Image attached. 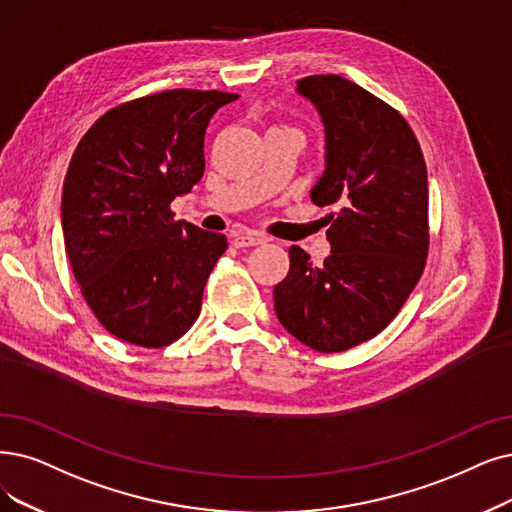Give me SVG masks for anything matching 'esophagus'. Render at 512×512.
Returning <instances> with one entry per match:
<instances>
[{
    "instance_id": "esophagus-1",
    "label": "esophagus",
    "mask_w": 512,
    "mask_h": 512,
    "mask_svg": "<svg viewBox=\"0 0 512 512\" xmlns=\"http://www.w3.org/2000/svg\"><path fill=\"white\" fill-rule=\"evenodd\" d=\"M264 241H267V237L260 233H239L233 237L235 248H252V245H260Z\"/></svg>"
}]
</instances>
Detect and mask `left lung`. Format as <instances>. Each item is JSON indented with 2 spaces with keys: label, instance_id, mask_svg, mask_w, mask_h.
<instances>
[{
  "label": "left lung",
  "instance_id": "8db88e82",
  "mask_svg": "<svg viewBox=\"0 0 512 512\" xmlns=\"http://www.w3.org/2000/svg\"><path fill=\"white\" fill-rule=\"evenodd\" d=\"M325 130V170L311 189L334 206L323 264L298 245L275 285L281 325L319 353H340L393 321L424 271L428 252L426 163L407 121L338 75L296 81Z\"/></svg>",
  "mask_w": 512,
  "mask_h": 512
}]
</instances>
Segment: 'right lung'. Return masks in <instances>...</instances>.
I'll return each mask as SVG.
<instances>
[{"label": "right lung", "mask_w": 512, "mask_h": 512, "mask_svg": "<svg viewBox=\"0 0 512 512\" xmlns=\"http://www.w3.org/2000/svg\"><path fill=\"white\" fill-rule=\"evenodd\" d=\"M237 94L168 90L102 115L79 140L60 203L73 275L119 340L161 349L185 334L227 237L174 220L201 180L203 136Z\"/></svg>", "instance_id": "obj_1"}]
</instances>
